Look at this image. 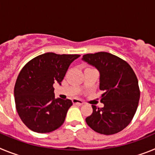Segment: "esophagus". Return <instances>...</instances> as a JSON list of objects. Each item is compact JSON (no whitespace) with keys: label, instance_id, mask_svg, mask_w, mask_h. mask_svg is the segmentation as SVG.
<instances>
[{"label":"esophagus","instance_id":"obj_1","mask_svg":"<svg viewBox=\"0 0 155 155\" xmlns=\"http://www.w3.org/2000/svg\"><path fill=\"white\" fill-rule=\"evenodd\" d=\"M72 102H73V103L74 104V105H81L84 104L83 101H81V100H80V99H78V98H74V99L72 100Z\"/></svg>","mask_w":155,"mask_h":155}]
</instances>
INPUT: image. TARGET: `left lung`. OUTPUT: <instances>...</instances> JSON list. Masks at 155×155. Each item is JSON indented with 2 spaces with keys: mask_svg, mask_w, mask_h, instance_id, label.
<instances>
[{
  "mask_svg": "<svg viewBox=\"0 0 155 155\" xmlns=\"http://www.w3.org/2000/svg\"><path fill=\"white\" fill-rule=\"evenodd\" d=\"M82 60L99 71V89L104 91V107L92 105L93 113L85 119L95 132L112 135L120 132L134 118L140 99L138 80L128 63L106 52L88 53Z\"/></svg>",
  "mask_w": 155,
  "mask_h": 155,
  "instance_id": "8db88e82",
  "label": "left lung"
}]
</instances>
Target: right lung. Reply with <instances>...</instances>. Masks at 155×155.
I'll use <instances>...</instances> for the list:
<instances>
[{"label": "right lung", "mask_w": 155, "mask_h": 155, "mask_svg": "<svg viewBox=\"0 0 155 155\" xmlns=\"http://www.w3.org/2000/svg\"><path fill=\"white\" fill-rule=\"evenodd\" d=\"M78 54L46 53L27 63L16 80L14 95L18 114L36 133H50L64 124L71 100L55 98L53 84H61Z\"/></svg>", "instance_id": "add662e5"}]
</instances>
